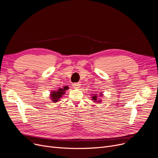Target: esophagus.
Returning a JSON list of instances; mask_svg holds the SVG:
<instances>
[{
    "label": "esophagus",
    "mask_w": 158,
    "mask_h": 158,
    "mask_svg": "<svg viewBox=\"0 0 158 158\" xmlns=\"http://www.w3.org/2000/svg\"><path fill=\"white\" fill-rule=\"evenodd\" d=\"M80 85H81L79 83H73V86L74 89H78V88H79Z\"/></svg>",
    "instance_id": "1"
}]
</instances>
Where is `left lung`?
Here are the masks:
<instances>
[{
  "label": "left lung",
  "instance_id": "8db88e82",
  "mask_svg": "<svg viewBox=\"0 0 158 158\" xmlns=\"http://www.w3.org/2000/svg\"><path fill=\"white\" fill-rule=\"evenodd\" d=\"M96 95H97V94H95V96H92V100H94V102H96L97 101V96H96ZM102 95H103V94H100V96H102ZM99 102H100V101H99ZM99 103H100V102H99Z\"/></svg>",
  "mask_w": 158,
  "mask_h": 158
}]
</instances>
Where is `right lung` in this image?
<instances>
[{"mask_svg":"<svg viewBox=\"0 0 158 158\" xmlns=\"http://www.w3.org/2000/svg\"><path fill=\"white\" fill-rule=\"evenodd\" d=\"M68 89V86L64 87L63 89H59L57 91H53L52 92L51 94V98L52 99V101L54 102L53 103H55L58 101H59V99L62 97V94L65 93V90Z\"/></svg>","mask_w":158,"mask_h":158,"instance_id":"add662e5","label":"right lung"}]
</instances>
